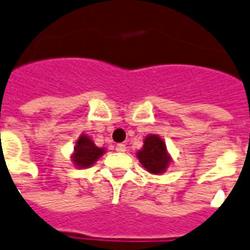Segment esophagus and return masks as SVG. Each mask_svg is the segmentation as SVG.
<instances>
[{"label": "esophagus", "instance_id": "esophagus-1", "mask_svg": "<svg viewBox=\"0 0 250 250\" xmlns=\"http://www.w3.org/2000/svg\"><path fill=\"white\" fill-rule=\"evenodd\" d=\"M126 150V146L124 145V143H119L117 146H116V151H119V152H124Z\"/></svg>", "mask_w": 250, "mask_h": 250}]
</instances>
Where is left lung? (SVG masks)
<instances>
[{
    "mask_svg": "<svg viewBox=\"0 0 250 250\" xmlns=\"http://www.w3.org/2000/svg\"><path fill=\"white\" fill-rule=\"evenodd\" d=\"M137 156L143 167L155 175L166 171L171 162V158L167 154L166 143L155 134L147 135L143 142V148L139 150Z\"/></svg>",
    "mask_w": 250,
    "mask_h": 250,
    "instance_id": "8db88e82",
    "label": "left lung"
}]
</instances>
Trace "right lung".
Listing matches in <instances>:
<instances>
[{
	"mask_svg": "<svg viewBox=\"0 0 250 250\" xmlns=\"http://www.w3.org/2000/svg\"><path fill=\"white\" fill-rule=\"evenodd\" d=\"M104 154V148L95 146L87 135H81L74 147V154L71 159L78 168H87L92 166Z\"/></svg>",
	"mask_w": 250,
	"mask_h": 250,
	"instance_id": "1",
	"label": "right lung"
}]
</instances>
